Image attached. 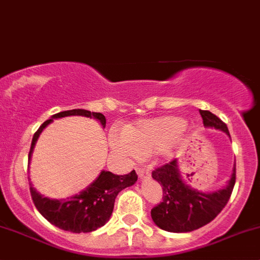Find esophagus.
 <instances>
[{
  "instance_id": "esophagus-1",
  "label": "esophagus",
  "mask_w": 260,
  "mask_h": 260,
  "mask_svg": "<svg viewBox=\"0 0 260 260\" xmlns=\"http://www.w3.org/2000/svg\"><path fill=\"white\" fill-rule=\"evenodd\" d=\"M137 175H138V179L140 180H145L148 179L149 177V171L146 169H142V167H138L137 169Z\"/></svg>"
}]
</instances>
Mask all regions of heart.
Masks as SVG:
<instances>
[{"label": "heart", "mask_w": 260, "mask_h": 260, "mask_svg": "<svg viewBox=\"0 0 260 260\" xmlns=\"http://www.w3.org/2000/svg\"><path fill=\"white\" fill-rule=\"evenodd\" d=\"M182 118L166 117L142 119L128 125L124 132L113 129L109 136L112 148L125 157L149 156L167 148L185 131Z\"/></svg>", "instance_id": "b5f03b06"}]
</instances>
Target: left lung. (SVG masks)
Returning <instances> with one entry per match:
<instances>
[{
	"label": "left lung",
	"instance_id": "left-lung-1",
	"mask_svg": "<svg viewBox=\"0 0 260 260\" xmlns=\"http://www.w3.org/2000/svg\"><path fill=\"white\" fill-rule=\"evenodd\" d=\"M204 125L226 133V124L209 111H200ZM152 177L162 186L164 200L151 210L154 224L171 233H187L209 224L229 201L235 185V165L226 185L211 192L191 187L181 176L179 162L174 159L152 172Z\"/></svg>",
	"mask_w": 260,
	"mask_h": 260
}]
</instances>
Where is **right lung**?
I'll list each match as a JSON object with an SVG mask.
<instances>
[{
	"mask_svg": "<svg viewBox=\"0 0 260 260\" xmlns=\"http://www.w3.org/2000/svg\"><path fill=\"white\" fill-rule=\"evenodd\" d=\"M69 115L94 118L101 122L103 128L106 127V117L103 114L85 111V109H72L51 115V118L45 120L34 135L30 153H28V164L41 132L54 119L69 117ZM138 176L135 170L127 175H114L109 171H102L88 187L72 198L62 199V200L45 198L35 187H32L31 183L30 192L36 209L52 225L65 232L90 233L108 222L113 212L117 195L123 188L135 185Z\"/></svg>",
	"mask_w": 260,
	"mask_h": 260,
	"instance_id": "add662e5",
	"label": "right lung"
}]
</instances>
